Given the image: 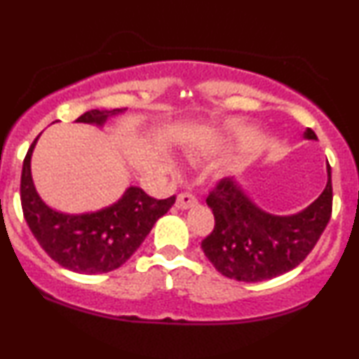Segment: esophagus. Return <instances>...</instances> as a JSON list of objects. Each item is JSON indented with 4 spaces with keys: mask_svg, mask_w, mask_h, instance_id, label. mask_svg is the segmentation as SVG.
I'll return each instance as SVG.
<instances>
[{
    "mask_svg": "<svg viewBox=\"0 0 359 359\" xmlns=\"http://www.w3.org/2000/svg\"><path fill=\"white\" fill-rule=\"evenodd\" d=\"M198 204V201H196V198L193 194H188V193H183L178 196V199H176V208L181 209V210H186V209H191L194 208V205Z\"/></svg>",
    "mask_w": 359,
    "mask_h": 359,
    "instance_id": "esophagus-1",
    "label": "esophagus"
}]
</instances>
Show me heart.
<instances>
[{
  "instance_id": "b5f03b06",
  "label": "heart",
  "mask_w": 359,
  "mask_h": 359,
  "mask_svg": "<svg viewBox=\"0 0 359 359\" xmlns=\"http://www.w3.org/2000/svg\"><path fill=\"white\" fill-rule=\"evenodd\" d=\"M186 155H188L189 158H198V156L203 155V150L196 149V147H193V149L186 150ZM160 163H161V168H163L165 173H168V175H171V176L178 175V165L175 163V160L171 158V156L163 155V156H161Z\"/></svg>"
}]
</instances>
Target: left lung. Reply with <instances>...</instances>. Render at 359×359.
Segmentation results:
<instances>
[{
	"label": "left lung",
	"mask_w": 359,
	"mask_h": 359,
	"mask_svg": "<svg viewBox=\"0 0 359 359\" xmlns=\"http://www.w3.org/2000/svg\"><path fill=\"white\" fill-rule=\"evenodd\" d=\"M304 139L317 140L312 129ZM332 168L322 194L296 214L266 212L247 194L237 178L222 180L205 203L215 227L203 240V252L220 274L245 283L281 276L304 262L332 215Z\"/></svg>",
	"instance_id": "8db88e82"
}]
</instances>
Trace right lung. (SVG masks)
Masks as SVG:
<instances>
[{
  "instance_id": "add662e5",
  "label": "right lung",
  "mask_w": 359,
  "mask_h": 359,
  "mask_svg": "<svg viewBox=\"0 0 359 359\" xmlns=\"http://www.w3.org/2000/svg\"><path fill=\"white\" fill-rule=\"evenodd\" d=\"M126 111L93 109L76 122L104 127L107 121ZM39 137L24 158L21 176L22 212L39 245L58 264L75 273L101 274L122 266L156 220L175 204V196L155 199L139 186H130L116 203L97 210L81 214L55 210L41 198L32 180L31 160Z\"/></svg>"
}]
</instances>
